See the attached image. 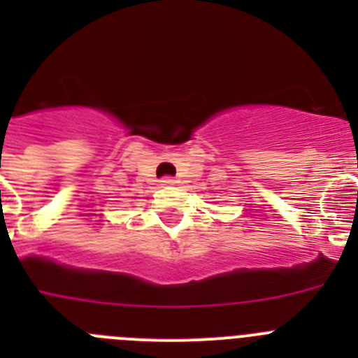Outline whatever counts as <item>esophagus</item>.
<instances>
[{
	"label": "esophagus",
	"instance_id": "1",
	"mask_svg": "<svg viewBox=\"0 0 358 358\" xmlns=\"http://www.w3.org/2000/svg\"><path fill=\"white\" fill-rule=\"evenodd\" d=\"M161 185L163 186H172V185H176V179H173V177H163V179H161Z\"/></svg>",
	"mask_w": 358,
	"mask_h": 358
}]
</instances>
